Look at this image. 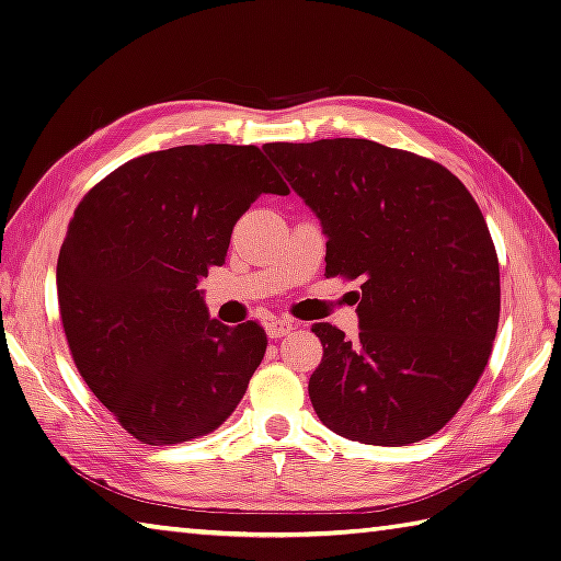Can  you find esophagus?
<instances>
[{
	"mask_svg": "<svg viewBox=\"0 0 561 561\" xmlns=\"http://www.w3.org/2000/svg\"><path fill=\"white\" fill-rule=\"evenodd\" d=\"M290 331H293V322H288V319L276 317V319H268V322H266L268 339H280L285 334H290Z\"/></svg>",
	"mask_w": 561,
	"mask_h": 561,
	"instance_id": "obj_1",
	"label": "esophagus"
}]
</instances>
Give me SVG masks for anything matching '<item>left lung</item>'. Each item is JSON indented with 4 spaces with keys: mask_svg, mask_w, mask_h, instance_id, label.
Segmentation results:
<instances>
[{
    "mask_svg": "<svg viewBox=\"0 0 561 561\" xmlns=\"http://www.w3.org/2000/svg\"><path fill=\"white\" fill-rule=\"evenodd\" d=\"M322 222L327 276L360 280V334L327 322L310 377L319 421L368 445L438 433L484 373L499 329V259L470 191L448 169L373 140L268 142Z\"/></svg>",
    "mask_w": 561,
    "mask_h": 561,
    "instance_id": "1",
    "label": "left lung"
}]
</instances>
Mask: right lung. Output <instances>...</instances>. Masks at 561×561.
Returning a JSON list of instances; mask_svg holds the SVG:
<instances>
[{"label":"right lung","instance_id":"obj_1","mask_svg":"<svg viewBox=\"0 0 561 561\" xmlns=\"http://www.w3.org/2000/svg\"><path fill=\"white\" fill-rule=\"evenodd\" d=\"M261 193L288 196L254 145H184L99 181L67 227L57 302L79 375L133 438L215 431L264 360L256 322L210 319L198 290Z\"/></svg>","mask_w":561,"mask_h":561}]
</instances>
